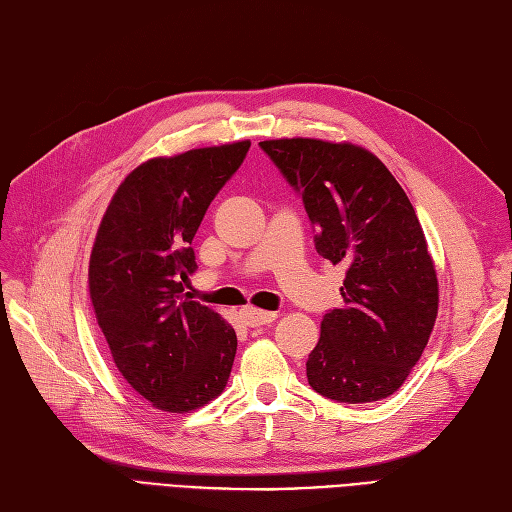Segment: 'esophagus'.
Masks as SVG:
<instances>
[{
  "instance_id": "esophagus-1",
  "label": "esophagus",
  "mask_w": 512,
  "mask_h": 512,
  "mask_svg": "<svg viewBox=\"0 0 512 512\" xmlns=\"http://www.w3.org/2000/svg\"><path fill=\"white\" fill-rule=\"evenodd\" d=\"M275 318H277L275 312H265V309H256V307L241 309V320L247 324V327H262V324H269Z\"/></svg>"
}]
</instances>
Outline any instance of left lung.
<instances>
[{
  "label": "left lung",
  "mask_w": 512,
  "mask_h": 512,
  "mask_svg": "<svg viewBox=\"0 0 512 512\" xmlns=\"http://www.w3.org/2000/svg\"><path fill=\"white\" fill-rule=\"evenodd\" d=\"M303 200L316 252L346 267L307 359V382L339 404L393 395L421 359L438 316V277L406 192L374 153L316 138L262 141Z\"/></svg>",
  "instance_id": "8db88e82"
}]
</instances>
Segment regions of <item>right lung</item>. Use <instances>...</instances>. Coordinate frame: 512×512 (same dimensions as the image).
<instances>
[{"label": "right lung", "mask_w": 512, "mask_h": 512, "mask_svg": "<svg viewBox=\"0 0 512 512\" xmlns=\"http://www.w3.org/2000/svg\"><path fill=\"white\" fill-rule=\"evenodd\" d=\"M250 141L185 151L134 168L108 205L89 260V294L113 361L153 408L190 412L218 397L237 333L183 284L192 241Z\"/></svg>", "instance_id": "add662e5"}]
</instances>
